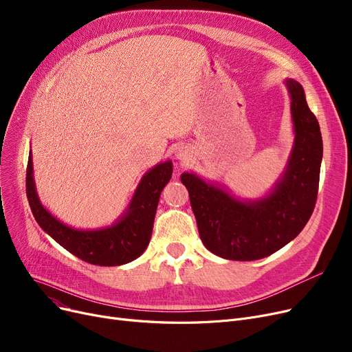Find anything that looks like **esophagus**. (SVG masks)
Here are the masks:
<instances>
[{
  "label": "esophagus",
  "mask_w": 352,
  "mask_h": 352,
  "mask_svg": "<svg viewBox=\"0 0 352 352\" xmlns=\"http://www.w3.org/2000/svg\"><path fill=\"white\" fill-rule=\"evenodd\" d=\"M177 158H178L181 162H187V161H188V154H187L186 151H181V150H179V151L177 153Z\"/></svg>",
  "instance_id": "34e87169"
}]
</instances>
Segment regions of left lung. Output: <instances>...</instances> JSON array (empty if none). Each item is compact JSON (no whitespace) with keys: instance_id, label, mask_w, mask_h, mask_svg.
Wrapping results in <instances>:
<instances>
[{"instance_id":"obj_1","label":"left lung","mask_w":352,"mask_h":352,"mask_svg":"<svg viewBox=\"0 0 352 352\" xmlns=\"http://www.w3.org/2000/svg\"><path fill=\"white\" fill-rule=\"evenodd\" d=\"M284 84L295 137L285 170L268 194L241 199L195 173L181 175L202 244L226 260H261L281 250L302 231L316 207L322 161L320 124L302 85L292 78Z\"/></svg>"}]
</instances>
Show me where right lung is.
<instances>
[{
	"label": "right lung",
	"mask_w": 352,
	"mask_h": 352,
	"mask_svg": "<svg viewBox=\"0 0 352 352\" xmlns=\"http://www.w3.org/2000/svg\"><path fill=\"white\" fill-rule=\"evenodd\" d=\"M171 175L170 160L157 164L141 178L125 212L114 224L97 230L72 228L41 204L35 188L31 151L25 186L32 215L52 239L88 264L114 267L137 260L150 244L160 195Z\"/></svg>",
	"instance_id": "add662e5"
}]
</instances>
